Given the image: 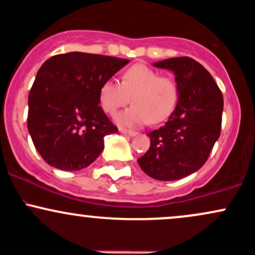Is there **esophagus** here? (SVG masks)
<instances>
[{"label":"esophagus","instance_id":"obj_1","mask_svg":"<svg viewBox=\"0 0 255 255\" xmlns=\"http://www.w3.org/2000/svg\"><path fill=\"white\" fill-rule=\"evenodd\" d=\"M120 131H121V133H124V134H127V135H129V136H135L137 134L136 131L129 130V129H125V128H120Z\"/></svg>","mask_w":255,"mask_h":255}]
</instances>
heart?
I'll return each instance as SVG.
<instances>
[{
    "label": "heart",
    "instance_id": "1",
    "mask_svg": "<svg viewBox=\"0 0 255 255\" xmlns=\"http://www.w3.org/2000/svg\"><path fill=\"white\" fill-rule=\"evenodd\" d=\"M131 101L134 105L120 114L116 121L124 126L158 125L170 118L178 101L176 81L159 75L156 69L137 63L126 69L122 81H104L99 89V102L105 113L115 114Z\"/></svg>",
    "mask_w": 255,
    "mask_h": 255
}]
</instances>
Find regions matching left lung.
<instances>
[{"mask_svg":"<svg viewBox=\"0 0 255 255\" xmlns=\"http://www.w3.org/2000/svg\"><path fill=\"white\" fill-rule=\"evenodd\" d=\"M153 66L175 73L178 101L165 126L147 134L150 148L137 163L152 178L180 180L206 163L221 135L223 95L211 74L191 57L168 58Z\"/></svg>","mask_w":255,"mask_h":255,"instance_id":"8db88e82","label":"left lung"}]
</instances>
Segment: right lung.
Listing matches in <instances>:
<instances>
[{"mask_svg": "<svg viewBox=\"0 0 255 255\" xmlns=\"http://www.w3.org/2000/svg\"><path fill=\"white\" fill-rule=\"evenodd\" d=\"M128 62L75 51L42 64L28 95L27 128L49 165L75 171L97 159L104 136L118 131L99 105V89Z\"/></svg>", "mask_w": 255, "mask_h": 255, "instance_id": "1", "label": "right lung"}]
</instances>
